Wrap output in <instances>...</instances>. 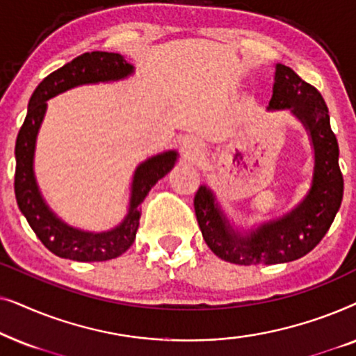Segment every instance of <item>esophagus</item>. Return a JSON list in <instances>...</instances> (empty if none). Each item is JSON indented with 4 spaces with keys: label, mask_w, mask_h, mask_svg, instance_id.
<instances>
[{
    "label": "esophagus",
    "mask_w": 356,
    "mask_h": 356,
    "mask_svg": "<svg viewBox=\"0 0 356 356\" xmlns=\"http://www.w3.org/2000/svg\"><path fill=\"white\" fill-rule=\"evenodd\" d=\"M188 147H191V144H188Z\"/></svg>",
    "instance_id": "1"
}]
</instances>
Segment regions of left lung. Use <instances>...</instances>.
Instances as JSON below:
<instances>
[{"label":"left lung","instance_id":"1","mask_svg":"<svg viewBox=\"0 0 356 356\" xmlns=\"http://www.w3.org/2000/svg\"><path fill=\"white\" fill-rule=\"evenodd\" d=\"M269 108H290L309 129L316 159L313 186L293 212L262 225L248 238L230 230L213 202L212 193L206 186L199 188L194 196V212L204 241L213 254L233 264H279L300 259L323 240L342 204L343 177L339 167V144L319 90L291 67L277 65Z\"/></svg>","mask_w":356,"mask_h":356}]
</instances>
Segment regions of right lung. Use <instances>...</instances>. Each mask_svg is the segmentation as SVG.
Listing matches in <instances>:
<instances>
[{
    "label": "right lung",
    "instance_id": "1",
    "mask_svg": "<svg viewBox=\"0 0 356 356\" xmlns=\"http://www.w3.org/2000/svg\"><path fill=\"white\" fill-rule=\"evenodd\" d=\"M133 72V66L118 53L92 51L66 63L60 70L48 74L29 102L27 116L19 129L16 139V173H14V193L17 206L27 218L29 225L38 240L53 254L79 262L108 261L123 254L136 240L139 227V204L147 196L150 188L173 168L177 152H165L139 165L134 173L131 207L124 222L115 230L106 233H84L67 227L53 216L38 193L33 178L32 160L35 138L47 110V100L60 92L79 84L99 81H115Z\"/></svg>",
    "mask_w": 356,
    "mask_h": 356
}]
</instances>
